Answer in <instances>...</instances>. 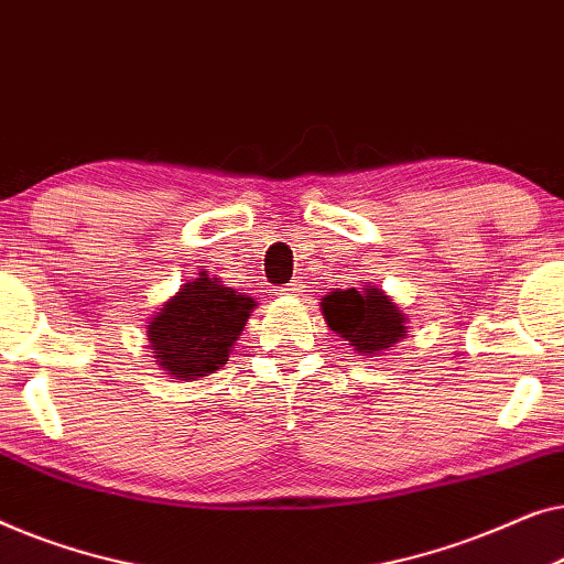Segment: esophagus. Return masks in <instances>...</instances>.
<instances>
[{"label": "esophagus", "mask_w": 564, "mask_h": 564, "mask_svg": "<svg viewBox=\"0 0 564 564\" xmlns=\"http://www.w3.org/2000/svg\"><path fill=\"white\" fill-rule=\"evenodd\" d=\"M275 291H279V293H291V296H293V293L301 291V283L293 281V283H289V285H283V289H275Z\"/></svg>", "instance_id": "34e87169"}]
</instances>
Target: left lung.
<instances>
[{"instance_id":"obj_1","label":"left lung","mask_w":564,"mask_h":564,"mask_svg":"<svg viewBox=\"0 0 564 564\" xmlns=\"http://www.w3.org/2000/svg\"><path fill=\"white\" fill-rule=\"evenodd\" d=\"M322 314L339 337L362 355H378L406 337V316L378 289L332 291L322 299Z\"/></svg>"}]
</instances>
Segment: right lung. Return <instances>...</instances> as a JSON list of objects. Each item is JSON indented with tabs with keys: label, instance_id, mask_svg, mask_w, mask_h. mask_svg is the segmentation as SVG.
Segmentation results:
<instances>
[{
	"label": "right lung",
	"instance_id": "add662e5",
	"mask_svg": "<svg viewBox=\"0 0 564 564\" xmlns=\"http://www.w3.org/2000/svg\"><path fill=\"white\" fill-rule=\"evenodd\" d=\"M252 308L256 301L250 296H240L202 273V279L186 283L176 296L165 301L148 324L155 362L181 380L219 370Z\"/></svg>",
	"mask_w": 564,
	"mask_h": 564
}]
</instances>
